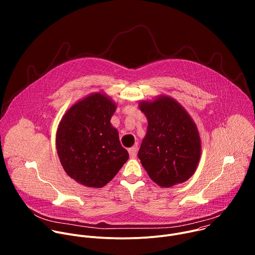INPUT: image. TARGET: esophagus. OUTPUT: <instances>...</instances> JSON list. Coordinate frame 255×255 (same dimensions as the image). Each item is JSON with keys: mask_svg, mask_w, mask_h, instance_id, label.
Instances as JSON below:
<instances>
[{"mask_svg": "<svg viewBox=\"0 0 255 255\" xmlns=\"http://www.w3.org/2000/svg\"><path fill=\"white\" fill-rule=\"evenodd\" d=\"M128 152H129V155H130L131 158H135L136 155H137V146H136V145H134V146L130 147L128 149Z\"/></svg>", "mask_w": 255, "mask_h": 255, "instance_id": "1", "label": "esophagus"}]
</instances>
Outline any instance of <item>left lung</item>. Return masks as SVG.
Instances as JSON below:
<instances>
[{
	"label": "left lung",
	"instance_id": "obj_1",
	"mask_svg": "<svg viewBox=\"0 0 255 255\" xmlns=\"http://www.w3.org/2000/svg\"><path fill=\"white\" fill-rule=\"evenodd\" d=\"M139 109L148 122L138 152L142 166L161 188L185 183L195 173L202 152L196 123L183 106L166 95L141 101Z\"/></svg>",
	"mask_w": 255,
	"mask_h": 255
}]
</instances>
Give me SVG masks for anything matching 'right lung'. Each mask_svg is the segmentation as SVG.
Listing matches in <instances>:
<instances>
[{"mask_svg": "<svg viewBox=\"0 0 255 255\" xmlns=\"http://www.w3.org/2000/svg\"><path fill=\"white\" fill-rule=\"evenodd\" d=\"M117 104L104 92L88 95L62 116L55 144L67 175L88 188H102L128 160L118 130L111 124Z\"/></svg>", "mask_w": 255, "mask_h": 255, "instance_id": "right-lung-1", "label": "right lung"}]
</instances>
